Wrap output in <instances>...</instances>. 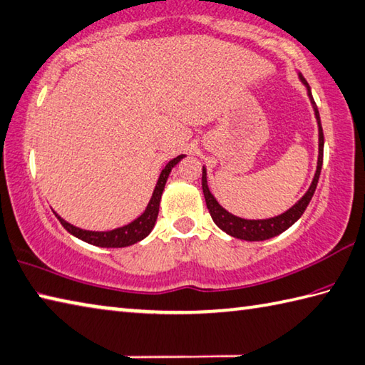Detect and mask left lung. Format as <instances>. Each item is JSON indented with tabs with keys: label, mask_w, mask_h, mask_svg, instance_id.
<instances>
[{
	"label": "left lung",
	"mask_w": 365,
	"mask_h": 365,
	"mask_svg": "<svg viewBox=\"0 0 365 365\" xmlns=\"http://www.w3.org/2000/svg\"><path fill=\"white\" fill-rule=\"evenodd\" d=\"M299 79L302 84L307 87L308 98H310V101H312L314 118H316V122H318V165H316L313 181L310 184V187H308V190L304 194V197H302L297 203L292 205L289 210L281 212V215L273 216V217H267V219H243V217L232 215V212H229L225 208H222L221 205H219L215 195L210 192L208 181H206V168L203 167L202 189H203L206 206H208V211H210V215L212 217V221H215V224L225 233H229L230 237L246 240V242H264V240L279 235V233H283L284 230L289 229L292 224L299 221L300 216L304 215V211L307 210V206H308V203H310L312 197L314 194L316 185H318V181H319L321 168H322V155H324V135H322L319 111L313 100L312 88H310V86H308V82L305 81V78L302 76L300 71H299Z\"/></svg>",
	"instance_id": "left-lung-1"
}]
</instances>
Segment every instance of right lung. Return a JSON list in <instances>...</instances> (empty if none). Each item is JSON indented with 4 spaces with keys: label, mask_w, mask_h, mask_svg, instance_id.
Here are the masks:
<instances>
[{
    "label": "right lung",
    "mask_w": 365,
    "mask_h": 365,
    "mask_svg": "<svg viewBox=\"0 0 365 365\" xmlns=\"http://www.w3.org/2000/svg\"><path fill=\"white\" fill-rule=\"evenodd\" d=\"M184 157H185L184 154L178 155L173 160H170L167 165H165V168L162 170L159 181L155 184L153 197H150L146 210L143 211L141 216H138L135 221H132L127 225H122V227H118V229H113L108 232H93V230L79 229V227L66 222L63 217H60L57 212L53 211L55 216H57L61 225H63L71 235H74L76 238H79L88 245L100 246V247H125V246H132L135 243H138L153 232L157 216H159V206H160V198L163 194L165 184H167L171 170H173L176 165L184 159Z\"/></svg>",
    "instance_id": "add662e5"
}]
</instances>
